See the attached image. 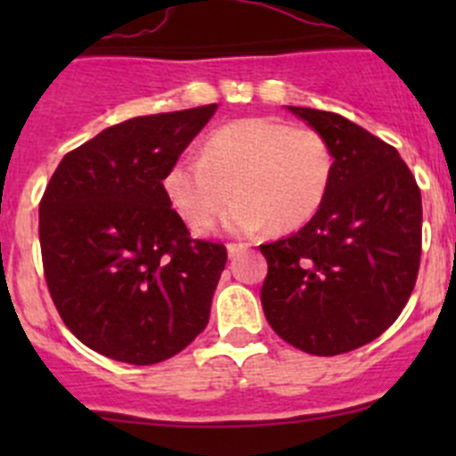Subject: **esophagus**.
Here are the masks:
<instances>
[{
	"label": "esophagus",
	"instance_id": "34e87169",
	"mask_svg": "<svg viewBox=\"0 0 456 456\" xmlns=\"http://www.w3.org/2000/svg\"><path fill=\"white\" fill-rule=\"evenodd\" d=\"M242 249H245V245H240V242H229V245H227L229 257L238 256V254H240V251H242Z\"/></svg>",
	"mask_w": 456,
	"mask_h": 456
}]
</instances>
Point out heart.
I'll return each mask as SVG.
<instances>
[{"instance_id": "heart-1", "label": "heart", "mask_w": 456, "mask_h": 456, "mask_svg": "<svg viewBox=\"0 0 456 456\" xmlns=\"http://www.w3.org/2000/svg\"><path fill=\"white\" fill-rule=\"evenodd\" d=\"M333 176V151L314 127H291L275 118H240L209 132L199 159L174 160L163 191L174 209L196 224L229 199L223 224L232 233H254L265 224L287 233L317 214Z\"/></svg>"}]
</instances>
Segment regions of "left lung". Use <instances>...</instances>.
Returning <instances> with one entry per match:
<instances>
[{
  "instance_id": "obj_1",
  "label": "left lung",
  "mask_w": 456,
  "mask_h": 456,
  "mask_svg": "<svg viewBox=\"0 0 456 456\" xmlns=\"http://www.w3.org/2000/svg\"><path fill=\"white\" fill-rule=\"evenodd\" d=\"M333 151L317 214L293 236L260 245L262 309L271 329L311 355L379 338L406 306L421 257V191L399 151L324 110L296 108Z\"/></svg>"
}]
</instances>
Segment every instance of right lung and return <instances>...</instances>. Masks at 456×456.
<instances>
[{
  "label": "right lung",
  "mask_w": 456,
  "mask_h": 456,
  "mask_svg": "<svg viewBox=\"0 0 456 456\" xmlns=\"http://www.w3.org/2000/svg\"><path fill=\"white\" fill-rule=\"evenodd\" d=\"M218 105L150 114L108 127L54 169L39 202L50 297L92 351L147 366L181 353L209 322L227 262L194 240L163 176Z\"/></svg>",
  "instance_id": "1"
}]
</instances>
